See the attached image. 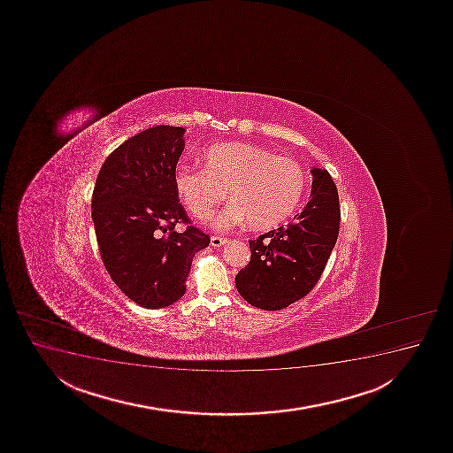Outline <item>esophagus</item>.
I'll use <instances>...</instances> for the list:
<instances>
[{
    "label": "esophagus",
    "mask_w": 453,
    "mask_h": 453,
    "mask_svg": "<svg viewBox=\"0 0 453 453\" xmlns=\"http://www.w3.org/2000/svg\"><path fill=\"white\" fill-rule=\"evenodd\" d=\"M227 242V238H221V236H211V245L212 247H221V245Z\"/></svg>",
    "instance_id": "1"
}]
</instances>
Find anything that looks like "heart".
Listing matches in <instances>:
<instances>
[{
    "label": "heart",
    "instance_id": "obj_1",
    "mask_svg": "<svg viewBox=\"0 0 453 453\" xmlns=\"http://www.w3.org/2000/svg\"><path fill=\"white\" fill-rule=\"evenodd\" d=\"M202 162V170L179 166L173 180L177 197L198 219L211 217L227 189L234 200L213 219L215 229H232L247 219L253 229H270L289 219L303 198V168L259 145H211Z\"/></svg>",
    "mask_w": 453,
    "mask_h": 453
}]
</instances>
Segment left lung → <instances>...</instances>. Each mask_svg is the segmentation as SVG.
Returning <instances> with one entry per match:
<instances>
[{"mask_svg":"<svg viewBox=\"0 0 453 453\" xmlns=\"http://www.w3.org/2000/svg\"><path fill=\"white\" fill-rule=\"evenodd\" d=\"M311 200L293 223L250 242L251 257L234 283L256 308L279 311L319 282L340 232V200L329 173L312 168Z\"/></svg>","mask_w":453,"mask_h":453,"instance_id":"8db88e82","label":"left lung"}]
</instances>
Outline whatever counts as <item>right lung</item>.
<instances>
[{
    "label": "right lung",
    "instance_id": "1",
    "mask_svg": "<svg viewBox=\"0 0 453 453\" xmlns=\"http://www.w3.org/2000/svg\"><path fill=\"white\" fill-rule=\"evenodd\" d=\"M185 128L156 126L127 139L103 164L92 194V221L103 264L134 303L160 309L187 291L192 257L211 238L189 223L174 189Z\"/></svg>",
    "mask_w": 453,
    "mask_h": 453
}]
</instances>
